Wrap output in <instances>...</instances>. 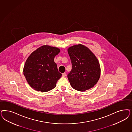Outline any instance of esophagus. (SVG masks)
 I'll return each instance as SVG.
<instances>
[{"mask_svg":"<svg viewBox=\"0 0 132 132\" xmlns=\"http://www.w3.org/2000/svg\"><path fill=\"white\" fill-rule=\"evenodd\" d=\"M67 76V73H63V74H62V76L63 77H65Z\"/></svg>","mask_w":132,"mask_h":132,"instance_id":"esophagus-1","label":"esophagus"}]
</instances>
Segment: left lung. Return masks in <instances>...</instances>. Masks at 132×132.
Listing matches in <instances>:
<instances>
[{
    "label": "left lung",
    "mask_w": 132,
    "mask_h": 132,
    "mask_svg": "<svg viewBox=\"0 0 132 132\" xmlns=\"http://www.w3.org/2000/svg\"><path fill=\"white\" fill-rule=\"evenodd\" d=\"M68 51L72 64V69L68 75L70 85L82 92L93 87L101 75L100 63L96 56L81 44L70 47Z\"/></svg>",
    "instance_id": "8db88e82"
}]
</instances>
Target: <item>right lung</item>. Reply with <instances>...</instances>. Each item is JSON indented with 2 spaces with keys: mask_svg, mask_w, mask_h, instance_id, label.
Masks as SVG:
<instances>
[{
  "mask_svg": "<svg viewBox=\"0 0 132 132\" xmlns=\"http://www.w3.org/2000/svg\"><path fill=\"white\" fill-rule=\"evenodd\" d=\"M60 51L57 47L43 46L34 51L26 60L24 75L34 90L46 92L55 88L62 76L54 61Z\"/></svg>",
  "mask_w": 132,
  "mask_h": 132,
  "instance_id": "add662e5",
  "label": "right lung"
}]
</instances>
